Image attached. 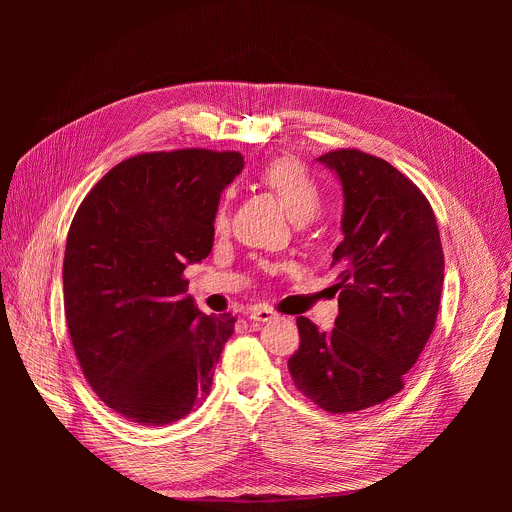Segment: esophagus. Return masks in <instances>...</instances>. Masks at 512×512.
Returning <instances> with one entry per match:
<instances>
[{"label": "esophagus", "mask_w": 512, "mask_h": 512, "mask_svg": "<svg viewBox=\"0 0 512 512\" xmlns=\"http://www.w3.org/2000/svg\"><path fill=\"white\" fill-rule=\"evenodd\" d=\"M275 318V312L271 308H263V306H255L249 310V320L253 322H269Z\"/></svg>", "instance_id": "1"}]
</instances>
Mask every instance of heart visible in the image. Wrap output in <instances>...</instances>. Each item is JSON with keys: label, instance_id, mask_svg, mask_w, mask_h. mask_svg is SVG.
Returning a JSON list of instances; mask_svg holds the SVG:
<instances>
[{"label": "heart", "instance_id": "obj_1", "mask_svg": "<svg viewBox=\"0 0 512 512\" xmlns=\"http://www.w3.org/2000/svg\"><path fill=\"white\" fill-rule=\"evenodd\" d=\"M259 182L271 190L287 214L296 223H306L316 216L322 206V188L310 170L296 158H275L259 172ZM229 221V206L223 202L214 214L216 231H223Z\"/></svg>", "mask_w": 512, "mask_h": 512}]
</instances>
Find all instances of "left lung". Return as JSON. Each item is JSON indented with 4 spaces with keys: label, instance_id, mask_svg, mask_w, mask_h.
Returning a JSON list of instances; mask_svg holds the SVG:
<instances>
[{
    "label": "left lung",
    "instance_id": "left-lung-1",
    "mask_svg": "<svg viewBox=\"0 0 512 512\" xmlns=\"http://www.w3.org/2000/svg\"><path fill=\"white\" fill-rule=\"evenodd\" d=\"M344 192L336 328L298 318L287 367L296 387L330 413L379 405L403 389L429 340L444 285V251L423 192L383 158L336 150L318 158Z\"/></svg>",
    "mask_w": 512,
    "mask_h": 512
}]
</instances>
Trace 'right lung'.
Instances as JSON below:
<instances>
[{"label": "right lung", "instance_id": "add662e5", "mask_svg": "<svg viewBox=\"0 0 512 512\" xmlns=\"http://www.w3.org/2000/svg\"><path fill=\"white\" fill-rule=\"evenodd\" d=\"M239 152L176 150L111 168L81 202L66 237L64 314L85 379L139 425L196 409L235 332V316L202 314L184 269L208 257L221 192Z\"/></svg>", "mask_w": 512, "mask_h": 512}]
</instances>
